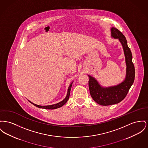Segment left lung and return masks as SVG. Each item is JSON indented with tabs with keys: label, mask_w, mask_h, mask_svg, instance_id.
<instances>
[{
	"label": "left lung",
	"mask_w": 148,
	"mask_h": 148,
	"mask_svg": "<svg viewBox=\"0 0 148 148\" xmlns=\"http://www.w3.org/2000/svg\"><path fill=\"white\" fill-rule=\"evenodd\" d=\"M111 36L118 38L123 49L126 64V78L120 84L112 87H101L96 79L88 75L90 94L93 100L102 106L117 104L122 101L127 95L135 79V67L132 61V53L127 46V40L118 29L112 27L111 29Z\"/></svg>",
	"instance_id": "8db88e82"
}]
</instances>
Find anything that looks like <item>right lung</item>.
I'll use <instances>...</instances> for the list:
<instances>
[{"label":"right lung","instance_id":"add662e5","mask_svg":"<svg viewBox=\"0 0 148 148\" xmlns=\"http://www.w3.org/2000/svg\"><path fill=\"white\" fill-rule=\"evenodd\" d=\"M72 83L73 82L71 83V84L70 85L69 87L68 88V93H67V95L66 96L65 98L62 100V101H61L60 102H59L58 103H56V104H52V105H49V106H40V105H37V104H34V103L31 102V101H29L30 103H31L32 104H34L35 106L38 107V108H44V109H48V110H53V109H56V108H60L62 107L63 105L65 104L67 101H68L69 99V98L70 96V90H71V88L72 86Z\"/></svg>","mask_w":148,"mask_h":148}]
</instances>
